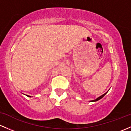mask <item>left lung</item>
Wrapping results in <instances>:
<instances>
[{"label":"left lung","instance_id":"8db88e82","mask_svg":"<svg viewBox=\"0 0 131 131\" xmlns=\"http://www.w3.org/2000/svg\"><path fill=\"white\" fill-rule=\"evenodd\" d=\"M106 93H107V92H106V93H104V94H103V95H102V96H99V97H98V98H96V100H91V101H90V102H96V101H98V100H99L102 99V98H103V96H105V95Z\"/></svg>","mask_w":131,"mask_h":131}]
</instances>
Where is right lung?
<instances>
[{
  "mask_svg": "<svg viewBox=\"0 0 131 131\" xmlns=\"http://www.w3.org/2000/svg\"><path fill=\"white\" fill-rule=\"evenodd\" d=\"M27 96H29V97H31V96H29V95H26Z\"/></svg>",
  "mask_w": 131,
  "mask_h": 131,
  "instance_id": "obj_1",
  "label": "right lung"
}]
</instances>
